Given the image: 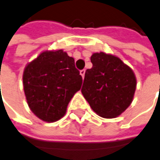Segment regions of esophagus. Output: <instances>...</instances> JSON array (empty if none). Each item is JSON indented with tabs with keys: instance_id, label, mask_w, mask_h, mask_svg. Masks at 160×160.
Here are the masks:
<instances>
[{
	"instance_id": "obj_1",
	"label": "esophagus",
	"mask_w": 160,
	"mask_h": 160,
	"mask_svg": "<svg viewBox=\"0 0 160 160\" xmlns=\"http://www.w3.org/2000/svg\"><path fill=\"white\" fill-rule=\"evenodd\" d=\"M80 75L82 76V78H84V75H85V69H81L80 71Z\"/></svg>"
}]
</instances>
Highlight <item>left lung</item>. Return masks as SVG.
<instances>
[{
	"label": "left lung",
	"instance_id": "obj_1",
	"mask_svg": "<svg viewBox=\"0 0 160 160\" xmlns=\"http://www.w3.org/2000/svg\"><path fill=\"white\" fill-rule=\"evenodd\" d=\"M81 92L95 112L104 118L120 115L131 104L137 80L133 70L112 55L103 52L91 57Z\"/></svg>",
	"mask_w": 160,
	"mask_h": 160
}]
</instances>
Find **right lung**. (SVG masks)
<instances>
[{"mask_svg": "<svg viewBox=\"0 0 160 160\" xmlns=\"http://www.w3.org/2000/svg\"><path fill=\"white\" fill-rule=\"evenodd\" d=\"M23 91L28 106L43 121L64 116L67 106L82 84L74 58L63 50L45 51L25 67Z\"/></svg>", "mask_w": 160, "mask_h": 160, "instance_id": "1", "label": "right lung"}]
</instances>
